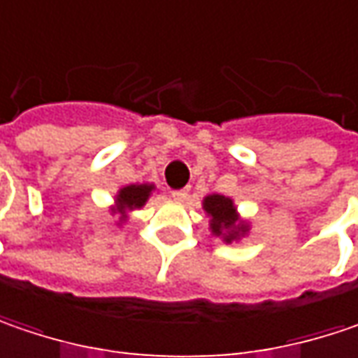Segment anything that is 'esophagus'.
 <instances>
[{"label": "esophagus", "mask_w": 358, "mask_h": 358, "mask_svg": "<svg viewBox=\"0 0 358 358\" xmlns=\"http://www.w3.org/2000/svg\"><path fill=\"white\" fill-rule=\"evenodd\" d=\"M172 198H174V200H178V202L186 200V198H188V188H182V190H174V192H172Z\"/></svg>", "instance_id": "34e87169"}]
</instances>
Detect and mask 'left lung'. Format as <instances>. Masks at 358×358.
Listing matches in <instances>:
<instances>
[{
    "label": "left lung",
    "instance_id": "1",
    "mask_svg": "<svg viewBox=\"0 0 358 358\" xmlns=\"http://www.w3.org/2000/svg\"><path fill=\"white\" fill-rule=\"evenodd\" d=\"M202 208L210 218V232L214 236H220L226 244L241 241L242 236L248 234L250 224L242 220L232 198L222 194H208L202 200Z\"/></svg>",
    "mask_w": 358,
    "mask_h": 358
}]
</instances>
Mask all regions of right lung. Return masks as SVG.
Wrapping results in <instances>:
<instances>
[{
    "instance_id": "1",
    "label": "right lung",
    "mask_w": 358,
    "mask_h": 358,
    "mask_svg": "<svg viewBox=\"0 0 358 358\" xmlns=\"http://www.w3.org/2000/svg\"><path fill=\"white\" fill-rule=\"evenodd\" d=\"M154 190H156L154 184H130L120 188L114 198V204L110 206V214L117 216L116 226L124 224L130 218V212L142 208Z\"/></svg>"
}]
</instances>
